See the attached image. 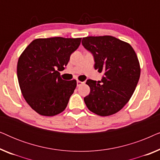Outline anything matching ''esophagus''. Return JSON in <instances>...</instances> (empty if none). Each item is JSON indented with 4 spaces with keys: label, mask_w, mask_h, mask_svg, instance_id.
<instances>
[{
    "label": "esophagus",
    "mask_w": 160,
    "mask_h": 160,
    "mask_svg": "<svg viewBox=\"0 0 160 160\" xmlns=\"http://www.w3.org/2000/svg\"><path fill=\"white\" fill-rule=\"evenodd\" d=\"M84 84V82H81V81H77V87H79L81 85H82Z\"/></svg>",
    "instance_id": "esophagus-1"
}]
</instances>
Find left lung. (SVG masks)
Returning a JSON list of instances; mask_svg holds the SVG:
<instances>
[{
    "label": "left lung",
    "instance_id": "1",
    "mask_svg": "<svg viewBox=\"0 0 160 160\" xmlns=\"http://www.w3.org/2000/svg\"><path fill=\"white\" fill-rule=\"evenodd\" d=\"M82 43L93 54L95 69L104 73L101 82L87 81L90 93L84 98L85 104L97 115L114 114L130 100L138 82L136 53L128 43L111 36L85 37Z\"/></svg>",
    "mask_w": 160,
    "mask_h": 160
}]
</instances>
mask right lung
Masks as SVG:
<instances>
[{
  "mask_svg": "<svg viewBox=\"0 0 160 160\" xmlns=\"http://www.w3.org/2000/svg\"><path fill=\"white\" fill-rule=\"evenodd\" d=\"M81 40L62 37L37 38L19 58L17 78L22 94L39 114L52 117L66 108L76 81L63 80L58 71L65 69Z\"/></svg>",
  "mask_w": 160,
  "mask_h": 160,
  "instance_id": "add662e5",
  "label": "right lung"
}]
</instances>
